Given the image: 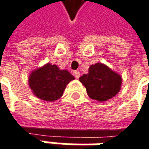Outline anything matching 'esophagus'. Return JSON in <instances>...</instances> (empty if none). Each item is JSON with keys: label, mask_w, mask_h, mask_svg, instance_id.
I'll list each match as a JSON object with an SVG mask.
<instances>
[{"label": "esophagus", "mask_w": 149, "mask_h": 149, "mask_svg": "<svg viewBox=\"0 0 149 149\" xmlns=\"http://www.w3.org/2000/svg\"><path fill=\"white\" fill-rule=\"evenodd\" d=\"M73 75H74V77H76V78H79L80 77V72L79 71H74L73 72Z\"/></svg>", "instance_id": "esophagus-1"}]
</instances>
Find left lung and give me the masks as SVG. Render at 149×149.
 <instances>
[{"instance_id":"8db88e82","label":"left lung","mask_w":149,"mask_h":149,"mask_svg":"<svg viewBox=\"0 0 149 149\" xmlns=\"http://www.w3.org/2000/svg\"><path fill=\"white\" fill-rule=\"evenodd\" d=\"M92 100L103 102L116 95L121 89L122 77L104 63L91 65L88 73L79 77Z\"/></svg>"}]
</instances>
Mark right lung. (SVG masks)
Masks as SVG:
<instances>
[{
    "instance_id": "add662e5",
    "label": "right lung",
    "mask_w": 149,
    "mask_h": 149,
    "mask_svg": "<svg viewBox=\"0 0 149 149\" xmlns=\"http://www.w3.org/2000/svg\"><path fill=\"white\" fill-rule=\"evenodd\" d=\"M74 79L68 70H61L57 65L46 63L30 72L28 83L36 97L45 101H54L61 98L67 85Z\"/></svg>"
}]
</instances>
